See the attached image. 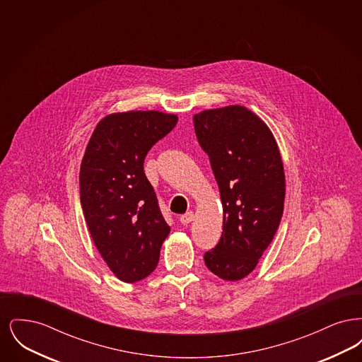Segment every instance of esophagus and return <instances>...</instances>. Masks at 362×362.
Masks as SVG:
<instances>
[{
  "label": "esophagus",
  "mask_w": 362,
  "mask_h": 362,
  "mask_svg": "<svg viewBox=\"0 0 362 362\" xmlns=\"http://www.w3.org/2000/svg\"><path fill=\"white\" fill-rule=\"evenodd\" d=\"M192 220H194V213H192V211H187L186 214H183V216L180 217V223L183 225L189 224Z\"/></svg>",
  "instance_id": "esophagus-1"
}]
</instances>
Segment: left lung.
Wrapping results in <instances>:
<instances>
[{
    "label": "left lung",
    "instance_id": "8db88e82",
    "mask_svg": "<svg viewBox=\"0 0 362 362\" xmlns=\"http://www.w3.org/2000/svg\"><path fill=\"white\" fill-rule=\"evenodd\" d=\"M194 129L206 152L223 204V233L205 254L207 269L240 281L259 263L284 211V163L269 126L244 105L204 110Z\"/></svg>",
    "mask_w": 362,
    "mask_h": 362
}]
</instances>
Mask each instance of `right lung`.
I'll list each match as a JSON object with an SVG mask.
<instances>
[{
    "label": "right lung",
    "mask_w": 362,
    "mask_h": 362,
    "mask_svg": "<svg viewBox=\"0 0 362 362\" xmlns=\"http://www.w3.org/2000/svg\"><path fill=\"white\" fill-rule=\"evenodd\" d=\"M177 123L161 111L114 112L99 122L80 167V201L88 230L118 279L133 284L157 266L171 228L144 173L151 148Z\"/></svg>",
    "instance_id": "obj_1"
}]
</instances>
